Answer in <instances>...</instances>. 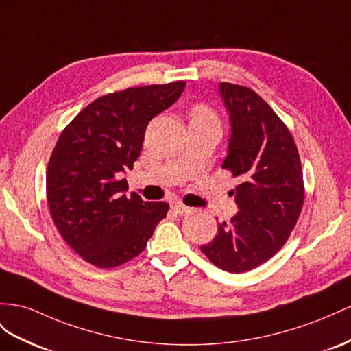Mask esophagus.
Wrapping results in <instances>:
<instances>
[{"instance_id": "34e87169", "label": "esophagus", "mask_w": 351, "mask_h": 351, "mask_svg": "<svg viewBox=\"0 0 351 351\" xmlns=\"http://www.w3.org/2000/svg\"><path fill=\"white\" fill-rule=\"evenodd\" d=\"M172 209H173L178 215H188V213L193 212V208H188V206H185V204H182V203H179V202H176V203L172 204Z\"/></svg>"}]
</instances>
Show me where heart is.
Masks as SVG:
<instances>
[{"label":"heart","mask_w":351,"mask_h":351,"mask_svg":"<svg viewBox=\"0 0 351 351\" xmlns=\"http://www.w3.org/2000/svg\"><path fill=\"white\" fill-rule=\"evenodd\" d=\"M190 123H215L218 124V119L215 112L206 105H194L190 111Z\"/></svg>","instance_id":"obj_1"}]
</instances>
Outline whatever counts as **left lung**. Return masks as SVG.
Returning <instances> with one entry per match:
<instances>
[{"mask_svg":"<svg viewBox=\"0 0 351 351\" xmlns=\"http://www.w3.org/2000/svg\"><path fill=\"white\" fill-rule=\"evenodd\" d=\"M230 115L227 169L240 184L232 190L239 212L200 246L228 273H245L274 256L289 239L304 203L298 149L291 132L264 99L245 86L221 83Z\"/></svg>","mask_w":351,"mask_h":351,"instance_id":"left-lung-1","label":"left lung"}]
</instances>
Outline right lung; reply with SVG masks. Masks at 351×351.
Returning <instances> with one entry per match:
<instances>
[{
    "instance_id": "add662e5",
    "label": "right lung",
    "mask_w": 351,
    "mask_h": 351,
    "mask_svg": "<svg viewBox=\"0 0 351 351\" xmlns=\"http://www.w3.org/2000/svg\"><path fill=\"white\" fill-rule=\"evenodd\" d=\"M185 82L132 87L97 97L60 133L47 166L51 219L88 264L114 268L147 247L169 204L128 195L123 173L138 160L145 129L172 106Z\"/></svg>"
}]
</instances>
